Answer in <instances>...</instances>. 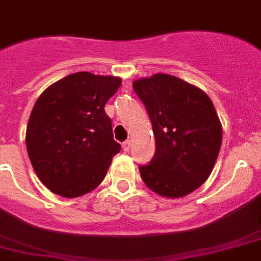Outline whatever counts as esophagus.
Wrapping results in <instances>:
<instances>
[{"instance_id": "1", "label": "esophagus", "mask_w": 261, "mask_h": 261, "mask_svg": "<svg viewBox=\"0 0 261 261\" xmlns=\"http://www.w3.org/2000/svg\"><path fill=\"white\" fill-rule=\"evenodd\" d=\"M131 147V140H126V142H123V144H122V148H123L124 152H127L128 149H130Z\"/></svg>"}]
</instances>
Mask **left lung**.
Wrapping results in <instances>:
<instances>
[{
    "label": "left lung",
    "mask_w": 261,
    "mask_h": 261,
    "mask_svg": "<svg viewBox=\"0 0 261 261\" xmlns=\"http://www.w3.org/2000/svg\"><path fill=\"white\" fill-rule=\"evenodd\" d=\"M133 88L147 109L156 151L139 172L156 194L180 198L209 178L222 144V124L203 90L176 76L156 73Z\"/></svg>",
    "instance_id": "obj_1"
}]
</instances>
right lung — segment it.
Instances as JSON below:
<instances>
[{
	"label": "right lung",
	"mask_w": 261,
	"mask_h": 261,
	"mask_svg": "<svg viewBox=\"0 0 261 261\" xmlns=\"http://www.w3.org/2000/svg\"><path fill=\"white\" fill-rule=\"evenodd\" d=\"M121 84V77L77 72L36 99L26 130L27 153L52 193L74 198L102 182L121 151L103 108Z\"/></svg>",
	"instance_id": "add662e5"
}]
</instances>
